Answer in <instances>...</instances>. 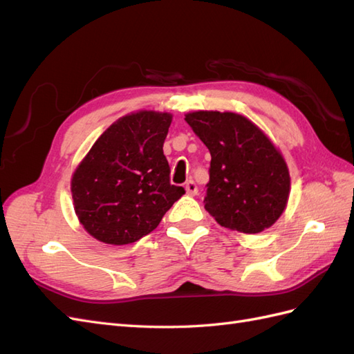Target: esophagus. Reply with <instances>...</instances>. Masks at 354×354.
I'll return each instance as SVG.
<instances>
[{
	"label": "esophagus",
	"mask_w": 354,
	"mask_h": 354,
	"mask_svg": "<svg viewBox=\"0 0 354 354\" xmlns=\"http://www.w3.org/2000/svg\"><path fill=\"white\" fill-rule=\"evenodd\" d=\"M185 189H186V194L190 196H195L198 194V186L194 180H189L185 185Z\"/></svg>",
	"instance_id": "1"
}]
</instances>
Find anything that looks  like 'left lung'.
<instances>
[{"instance_id":"left-lung-1","label":"left lung","mask_w":354,"mask_h":354,"mask_svg":"<svg viewBox=\"0 0 354 354\" xmlns=\"http://www.w3.org/2000/svg\"><path fill=\"white\" fill-rule=\"evenodd\" d=\"M185 121L211 153L205 209L223 227L260 233L281 217L289 196L282 155L245 116L194 112Z\"/></svg>"}]
</instances>
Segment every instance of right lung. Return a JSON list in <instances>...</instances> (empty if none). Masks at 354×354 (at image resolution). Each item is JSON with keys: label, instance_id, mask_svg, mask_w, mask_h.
<instances>
[{"label": "right lung", "instance_id": "obj_1", "mask_svg": "<svg viewBox=\"0 0 354 354\" xmlns=\"http://www.w3.org/2000/svg\"><path fill=\"white\" fill-rule=\"evenodd\" d=\"M171 115L138 112L112 124L72 177L75 212L91 236L127 245L158 227L186 194L171 185L162 146Z\"/></svg>", "mask_w": 354, "mask_h": 354}]
</instances>
